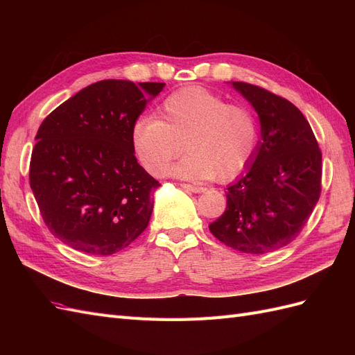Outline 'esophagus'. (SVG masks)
Here are the masks:
<instances>
[{
  "label": "esophagus",
  "instance_id": "obj_1",
  "mask_svg": "<svg viewBox=\"0 0 355 355\" xmlns=\"http://www.w3.org/2000/svg\"><path fill=\"white\" fill-rule=\"evenodd\" d=\"M180 187L187 189V191H191V192H196V194H200V192H204L206 191V188H202L200 185H189V184H180Z\"/></svg>",
  "mask_w": 355,
  "mask_h": 355
}]
</instances>
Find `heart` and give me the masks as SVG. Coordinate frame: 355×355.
<instances>
[{
	"label": "heart",
	"instance_id": "obj_1",
	"mask_svg": "<svg viewBox=\"0 0 355 355\" xmlns=\"http://www.w3.org/2000/svg\"><path fill=\"white\" fill-rule=\"evenodd\" d=\"M257 142L259 124L252 110L202 87L171 93L155 118H139L130 130L136 158L155 176L164 173L184 144L188 154L168 173L194 180L237 178L253 159Z\"/></svg>",
	"mask_w": 355,
	"mask_h": 355
}]
</instances>
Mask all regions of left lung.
<instances>
[{
    "label": "left lung",
    "mask_w": 355,
    "mask_h": 355,
    "mask_svg": "<svg viewBox=\"0 0 355 355\" xmlns=\"http://www.w3.org/2000/svg\"><path fill=\"white\" fill-rule=\"evenodd\" d=\"M232 85L259 115L261 141L209 230L234 250L263 254L292 243L308 222L321 192V151L292 102L249 83Z\"/></svg>",
    "instance_id": "1"
}]
</instances>
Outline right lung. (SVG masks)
I'll list each match as a JSON object with an SVG mask.
<instances>
[{"label":"right lung","instance_id":"right-lung-1","mask_svg":"<svg viewBox=\"0 0 355 355\" xmlns=\"http://www.w3.org/2000/svg\"><path fill=\"white\" fill-rule=\"evenodd\" d=\"M164 85L98 81L41 123L29 184L49 231L71 249L114 254L148 227L159 182L137 163L130 130Z\"/></svg>","mask_w":355,"mask_h":355}]
</instances>
